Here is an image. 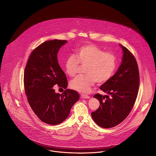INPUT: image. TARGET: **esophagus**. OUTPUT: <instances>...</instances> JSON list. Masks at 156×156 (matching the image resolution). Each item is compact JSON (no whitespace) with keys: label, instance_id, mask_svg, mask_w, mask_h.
<instances>
[{"label":"esophagus","instance_id":"34e87169","mask_svg":"<svg viewBox=\"0 0 156 156\" xmlns=\"http://www.w3.org/2000/svg\"><path fill=\"white\" fill-rule=\"evenodd\" d=\"M81 97L82 98H90V96L87 95V94H81Z\"/></svg>","mask_w":156,"mask_h":156}]
</instances>
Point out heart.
Returning a JSON list of instances; mask_svg holds the SVG:
<instances>
[{"mask_svg": "<svg viewBox=\"0 0 156 156\" xmlns=\"http://www.w3.org/2000/svg\"><path fill=\"white\" fill-rule=\"evenodd\" d=\"M80 64L85 66L84 75H79L69 83L72 89L80 92H88L90 88L97 82L103 83L108 81L113 75L117 66L116 56L111 52L93 44L83 45L79 48L75 55L71 54L65 62L67 74L74 76Z\"/></svg>", "mask_w": 156, "mask_h": 156, "instance_id": "heart-1", "label": "heart"}]
</instances>
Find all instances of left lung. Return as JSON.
Returning <instances> with one entry per match:
<instances>
[{
  "mask_svg": "<svg viewBox=\"0 0 156 156\" xmlns=\"http://www.w3.org/2000/svg\"><path fill=\"white\" fill-rule=\"evenodd\" d=\"M122 63L111 78L100 86L107 95L96 94L100 101L97 110L91 113L95 122L103 128L113 127L122 122L133 108L139 88V73L133 55L124 46Z\"/></svg>",
  "mask_w": 156,
  "mask_h": 156,
  "instance_id": "8db88e82",
  "label": "left lung"
}]
</instances>
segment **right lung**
I'll return each instance as SVG.
<instances>
[{
	"label": "right lung",
	"mask_w": 156,
	"mask_h": 156,
	"mask_svg": "<svg viewBox=\"0 0 156 156\" xmlns=\"http://www.w3.org/2000/svg\"><path fill=\"white\" fill-rule=\"evenodd\" d=\"M67 40L45 41L31 53L24 72L25 94L32 111L46 124L56 125L66 120L79 99L77 92L66 89L67 77L58 62L57 54ZM66 89L61 94L52 87Z\"/></svg>",
	"instance_id": "1"
}]
</instances>
